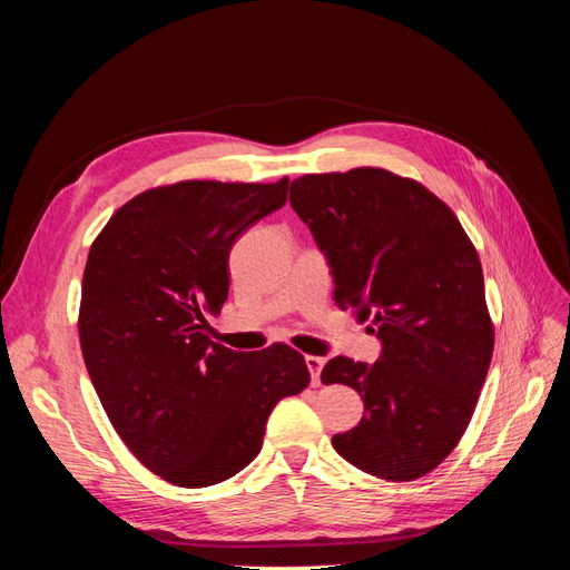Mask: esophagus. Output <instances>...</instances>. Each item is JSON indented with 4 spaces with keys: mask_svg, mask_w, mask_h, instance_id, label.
I'll list each match as a JSON object with an SVG mask.
<instances>
[{
    "mask_svg": "<svg viewBox=\"0 0 570 570\" xmlns=\"http://www.w3.org/2000/svg\"><path fill=\"white\" fill-rule=\"evenodd\" d=\"M323 366H325V358H321V356H306V368H308V373H312V383L314 385L321 383Z\"/></svg>",
    "mask_w": 570,
    "mask_h": 570,
    "instance_id": "esophagus-1",
    "label": "esophagus"
}]
</instances>
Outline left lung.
Segmentation results:
<instances>
[{"mask_svg": "<svg viewBox=\"0 0 570 570\" xmlns=\"http://www.w3.org/2000/svg\"><path fill=\"white\" fill-rule=\"evenodd\" d=\"M289 204L327 256L335 304L383 342L375 364L335 356L321 373L366 406L335 452L375 478L416 480L452 454L488 377L494 325L478 252L450 206L385 168L302 176Z\"/></svg>", "mask_w": 570, "mask_h": 570, "instance_id": "8db88e82", "label": "left lung"}]
</instances>
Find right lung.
Wrapping results in <instances>:
<instances>
[{"label":"right lung","instance_id":"obj_1","mask_svg":"<svg viewBox=\"0 0 570 570\" xmlns=\"http://www.w3.org/2000/svg\"><path fill=\"white\" fill-rule=\"evenodd\" d=\"M289 180H180L145 189L95 237L82 273L85 366L120 440L178 488H209L262 452L283 396L299 394L304 356L275 342L233 352L206 335L228 299V256Z\"/></svg>","mask_w":570,"mask_h":570}]
</instances>
